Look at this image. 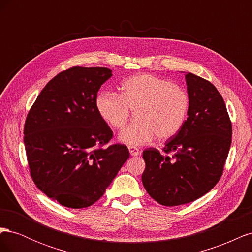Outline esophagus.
I'll return each instance as SVG.
<instances>
[{"label": "esophagus", "mask_w": 252, "mask_h": 252, "mask_svg": "<svg viewBox=\"0 0 252 252\" xmlns=\"http://www.w3.org/2000/svg\"><path fill=\"white\" fill-rule=\"evenodd\" d=\"M128 149H129V152H130V155L132 157H136V156H139L141 154L140 150L138 148H135V147H128Z\"/></svg>", "instance_id": "1"}]
</instances>
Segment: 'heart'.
Listing matches in <instances>:
<instances>
[{
  "label": "heart",
  "mask_w": 252,
  "mask_h": 252,
  "mask_svg": "<svg viewBox=\"0 0 252 252\" xmlns=\"http://www.w3.org/2000/svg\"><path fill=\"white\" fill-rule=\"evenodd\" d=\"M100 118L114 129H122L129 110H136L134 123L119 134V141L138 147L154 141L169 140L184 126L190 109L187 91L170 81L150 73L133 75L123 81L121 94L102 91L95 98Z\"/></svg>",
  "instance_id": "1"
}]
</instances>
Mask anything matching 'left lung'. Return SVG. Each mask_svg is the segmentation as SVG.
Returning a JSON list of instances; mask_svg holds the SVG:
<instances>
[{
	"instance_id": "obj_1",
	"label": "left lung",
	"mask_w": 252,
	"mask_h": 252,
	"mask_svg": "<svg viewBox=\"0 0 252 252\" xmlns=\"http://www.w3.org/2000/svg\"><path fill=\"white\" fill-rule=\"evenodd\" d=\"M185 80L188 118L163 149L172 155L143 151V185L152 199L169 207L193 202L216 186L231 145V122L218 89L193 73L187 72Z\"/></svg>"
}]
</instances>
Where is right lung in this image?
<instances>
[{
  "instance_id": "1",
  "label": "right lung",
  "mask_w": 252,
  "mask_h": 252,
  "mask_svg": "<svg viewBox=\"0 0 252 252\" xmlns=\"http://www.w3.org/2000/svg\"><path fill=\"white\" fill-rule=\"evenodd\" d=\"M112 75L105 67H72L43 88L28 112L24 143L36 187L68 208L89 207L104 194L129 158L125 145L103 147L110 127L95 108L97 91Z\"/></svg>"
}]
</instances>
